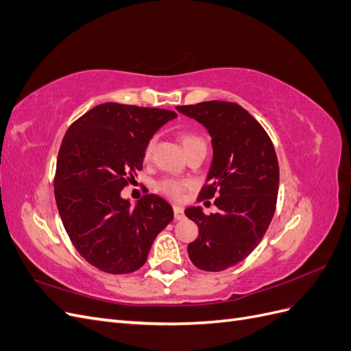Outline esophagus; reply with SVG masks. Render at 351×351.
I'll return each mask as SVG.
<instances>
[{
    "label": "esophagus",
    "mask_w": 351,
    "mask_h": 351,
    "mask_svg": "<svg viewBox=\"0 0 351 351\" xmlns=\"http://www.w3.org/2000/svg\"><path fill=\"white\" fill-rule=\"evenodd\" d=\"M173 210H174V218L176 219H183L184 218V209L183 206H178V205H174L173 206Z\"/></svg>",
    "instance_id": "obj_1"
}]
</instances>
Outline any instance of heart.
<instances>
[{
  "instance_id": "obj_1",
  "label": "heart",
  "mask_w": 351,
  "mask_h": 351,
  "mask_svg": "<svg viewBox=\"0 0 351 351\" xmlns=\"http://www.w3.org/2000/svg\"><path fill=\"white\" fill-rule=\"evenodd\" d=\"M178 139H180V142H182L183 149L186 151L187 155L195 152V151H205L206 152V141L199 133H196L193 130L180 132ZM152 152H154V139L147 141V143L145 145L143 158L146 159V161L152 156ZM189 186H190V182H187V180L165 177V178L159 180V182L155 184V189L158 190L159 193H162L168 197L180 199Z\"/></svg>"
}]
</instances>
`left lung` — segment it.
<instances>
[{
  "mask_svg": "<svg viewBox=\"0 0 351 351\" xmlns=\"http://www.w3.org/2000/svg\"><path fill=\"white\" fill-rule=\"evenodd\" d=\"M177 110L204 124L212 137L214 159L197 200L217 196L218 212L205 215L190 206L184 214L199 227V237L187 246L190 261L202 271L219 272L246 259L271 224L280 186L277 154L263 127L236 102Z\"/></svg>",
  "mask_w": 351,
  "mask_h": 351,
  "instance_id": "8db88e82",
  "label": "left lung"
}]
</instances>
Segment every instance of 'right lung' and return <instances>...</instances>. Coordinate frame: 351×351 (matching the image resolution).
Returning a JSON list of instances; mask_svg holds the SVG:
<instances>
[{"instance_id":"obj_1","label":"right lung","mask_w":351,"mask_h":351,"mask_svg":"<svg viewBox=\"0 0 351 351\" xmlns=\"http://www.w3.org/2000/svg\"><path fill=\"white\" fill-rule=\"evenodd\" d=\"M177 114L107 102L74 121L60 146L54 193L60 217L80 256L108 274L143 267L155 237L174 214L167 200L145 195L134 208L121 197L142 169L154 133Z\"/></svg>"}]
</instances>
